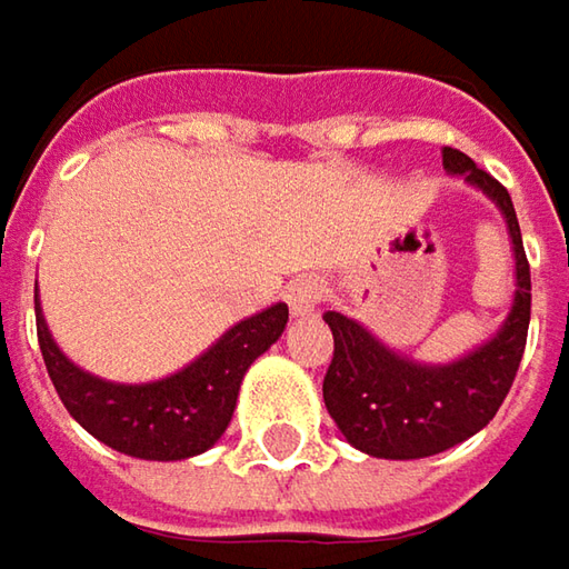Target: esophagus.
Wrapping results in <instances>:
<instances>
[{
	"label": "esophagus",
	"instance_id": "34e87169",
	"mask_svg": "<svg viewBox=\"0 0 569 569\" xmlns=\"http://www.w3.org/2000/svg\"><path fill=\"white\" fill-rule=\"evenodd\" d=\"M284 298H288V307H291L295 317H305V313H310L313 307L320 305L323 284H320L317 278H295V281L288 284Z\"/></svg>",
	"mask_w": 569,
	"mask_h": 569
}]
</instances>
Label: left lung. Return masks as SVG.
I'll list each match as a JSON object with an SVG mask.
<instances>
[{
	"label": "left lung",
	"instance_id": "obj_1",
	"mask_svg": "<svg viewBox=\"0 0 569 569\" xmlns=\"http://www.w3.org/2000/svg\"><path fill=\"white\" fill-rule=\"evenodd\" d=\"M443 171L482 190L502 213L515 256V298L502 327L450 362H421L340 310L323 313L333 333L323 405L346 440L379 460H425L479 433L506 401L528 340L531 268L511 197L457 148H443Z\"/></svg>",
	"mask_w": 569,
	"mask_h": 569
}]
</instances>
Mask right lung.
I'll use <instances>...</instances> for the list:
<instances>
[{
  "label": "right lung",
  "instance_id": "obj_1",
  "mask_svg": "<svg viewBox=\"0 0 569 569\" xmlns=\"http://www.w3.org/2000/svg\"><path fill=\"white\" fill-rule=\"evenodd\" d=\"M34 317L48 376L70 418L126 457L174 463L207 453L223 437L249 366L288 327V305L278 301L239 320L183 369L136 386L100 379L67 359L48 330L38 295Z\"/></svg>",
  "mask_w": 569,
  "mask_h": 569
}]
</instances>
